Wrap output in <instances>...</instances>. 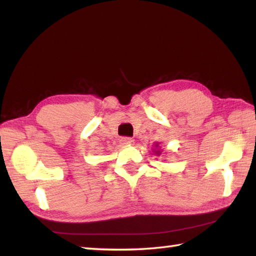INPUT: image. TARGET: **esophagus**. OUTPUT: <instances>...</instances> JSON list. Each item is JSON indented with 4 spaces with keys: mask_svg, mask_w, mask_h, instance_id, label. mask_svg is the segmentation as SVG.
I'll return each mask as SVG.
<instances>
[{
    "mask_svg": "<svg viewBox=\"0 0 256 256\" xmlns=\"http://www.w3.org/2000/svg\"><path fill=\"white\" fill-rule=\"evenodd\" d=\"M120 142H121L122 145H128V144H132L133 143V138H128V136H124L121 140H120Z\"/></svg>",
    "mask_w": 256,
    "mask_h": 256,
    "instance_id": "esophagus-1",
    "label": "esophagus"
}]
</instances>
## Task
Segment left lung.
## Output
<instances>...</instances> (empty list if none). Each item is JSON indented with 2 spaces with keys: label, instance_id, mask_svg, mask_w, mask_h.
Wrapping results in <instances>:
<instances>
[{
  "label": "left lung",
  "instance_id": "1",
  "mask_svg": "<svg viewBox=\"0 0 256 256\" xmlns=\"http://www.w3.org/2000/svg\"><path fill=\"white\" fill-rule=\"evenodd\" d=\"M156 153H160V152H156Z\"/></svg>",
  "mask_w": 256,
  "mask_h": 256
}]
</instances>
